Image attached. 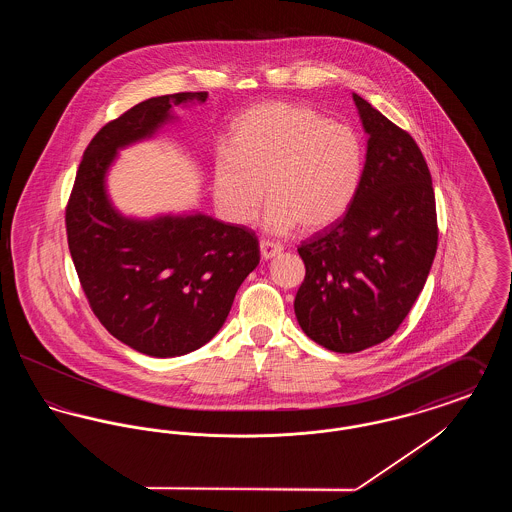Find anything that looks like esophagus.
I'll use <instances>...</instances> for the list:
<instances>
[{"mask_svg": "<svg viewBox=\"0 0 512 512\" xmlns=\"http://www.w3.org/2000/svg\"><path fill=\"white\" fill-rule=\"evenodd\" d=\"M261 255H263V259H272V257H276L284 247L280 244H276V242H270V240H261Z\"/></svg>", "mask_w": 512, "mask_h": 512, "instance_id": "obj_1", "label": "esophagus"}]
</instances>
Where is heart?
Segmentation results:
<instances>
[{
  "mask_svg": "<svg viewBox=\"0 0 512 512\" xmlns=\"http://www.w3.org/2000/svg\"><path fill=\"white\" fill-rule=\"evenodd\" d=\"M365 147L345 122L307 105L267 101L232 126L230 147L215 159V195L226 217H257L267 188L265 228L286 234L299 222L318 230L341 219L361 188Z\"/></svg>",
  "mask_w": 512,
  "mask_h": 512,
  "instance_id": "heart-1",
  "label": "heart"
}]
</instances>
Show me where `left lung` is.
Masks as SVG:
<instances>
[{"mask_svg":"<svg viewBox=\"0 0 512 512\" xmlns=\"http://www.w3.org/2000/svg\"><path fill=\"white\" fill-rule=\"evenodd\" d=\"M368 134L361 188L343 219L297 247L305 263L293 309L301 330L336 353L395 334L438 249L432 176L413 136L353 94Z\"/></svg>","mask_w":512,"mask_h":512,"instance_id":"1","label":"left lung"}]
</instances>
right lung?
<instances>
[{
  "instance_id": "obj_1",
  "label": "right lung",
  "mask_w": 512,
  "mask_h": 512,
  "mask_svg": "<svg viewBox=\"0 0 512 512\" xmlns=\"http://www.w3.org/2000/svg\"><path fill=\"white\" fill-rule=\"evenodd\" d=\"M205 99L207 92L146 99L107 122L84 151L65 211L74 268L94 315L117 340L161 359L195 351L219 332L259 265V240L245 226L201 213L122 217L105 176L121 147L171 121L172 107Z\"/></svg>"
}]
</instances>
